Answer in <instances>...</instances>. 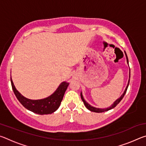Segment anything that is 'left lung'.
<instances>
[{"label":"left lung","instance_id":"left-lung-1","mask_svg":"<svg viewBox=\"0 0 146 146\" xmlns=\"http://www.w3.org/2000/svg\"><path fill=\"white\" fill-rule=\"evenodd\" d=\"M125 56H126V59H127V62L128 64V65H129V61H128V58H127V54L125 52ZM129 80H130V69H129V81H128V83H127V85L126 86V88H125V91H123V93L122 94V95L120 96V97L119 98H118L117 100H115L114 103L113 104L110 106V107H109L108 108H104V109H100V108H95V107H93V106H91V105L89 104L88 102H86V101L84 100V98L83 97V95H82V93L81 92L80 93V96H81V98H82V100L83 101L84 104L85 106L86 107V108L88 109L89 110L91 111H93V112H95V113H102V112H105V111H109L110 110H111V109L114 108L115 107L117 106V104L118 103H119L121 100H122V98L124 97L125 93H126L127 90V88H128V86H129Z\"/></svg>","mask_w":146,"mask_h":146}]
</instances>
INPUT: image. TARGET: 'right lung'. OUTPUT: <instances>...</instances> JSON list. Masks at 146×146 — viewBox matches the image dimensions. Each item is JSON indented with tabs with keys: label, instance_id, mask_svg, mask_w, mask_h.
Masks as SVG:
<instances>
[{
	"label": "right lung",
	"instance_id": "1",
	"mask_svg": "<svg viewBox=\"0 0 146 146\" xmlns=\"http://www.w3.org/2000/svg\"><path fill=\"white\" fill-rule=\"evenodd\" d=\"M11 83L13 91L17 99L24 108L38 115L51 114L58 110L62 100L69 83L62 82L56 90L49 97L40 100H31L22 95L15 87L11 76Z\"/></svg>",
	"mask_w": 146,
	"mask_h": 146
}]
</instances>
